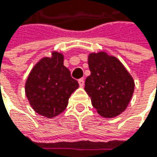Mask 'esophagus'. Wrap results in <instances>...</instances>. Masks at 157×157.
Returning <instances> with one entry per match:
<instances>
[{"label":"esophagus","instance_id":"obj_1","mask_svg":"<svg viewBox=\"0 0 157 157\" xmlns=\"http://www.w3.org/2000/svg\"><path fill=\"white\" fill-rule=\"evenodd\" d=\"M78 83H79V86H80L81 87H83V86H84V85H85V81H84V79H79V80H78Z\"/></svg>","mask_w":157,"mask_h":157}]
</instances>
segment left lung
Segmentation results:
<instances>
[{"mask_svg": "<svg viewBox=\"0 0 157 157\" xmlns=\"http://www.w3.org/2000/svg\"><path fill=\"white\" fill-rule=\"evenodd\" d=\"M90 75L86 77L85 90L93 107L101 116L114 118L122 113L134 93L135 83L119 59L106 52L88 56Z\"/></svg>", "mask_w": 157, "mask_h": 157, "instance_id": "8db88e82", "label": "left lung"}]
</instances>
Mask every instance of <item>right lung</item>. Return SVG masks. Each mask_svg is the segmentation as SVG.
I'll return each instance as SVG.
<instances>
[{
	"mask_svg": "<svg viewBox=\"0 0 157 157\" xmlns=\"http://www.w3.org/2000/svg\"><path fill=\"white\" fill-rule=\"evenodd\" d=\"M63 62L62 53L53 52L52 57H44L36 64L25 84L30 105L36 113L46 118H53L62 113L71 93L79 86Z\"/></svg>",
	"mask_w": 157,
	"mask_h": 157,
	"instance_id": "add662e5",
	"label": "right lung"
}]
</instances>
